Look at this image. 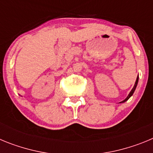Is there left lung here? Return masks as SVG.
Returning <instances> with one entry per match:
<instances>
[{"instance_id": "left-lung-1", "label": "left lung", "mask_w": 153, "mask_h": 153, "mask_svg": "<svg viewBox=\"0 0 153 153\" xmlns=\"http://www.w3.org/2000/svg\"><path fill=\"white\" fill-rule=\"evenodd\" d=\"M138 80H139V77H138V76H137V78H136V83H135V85H134V86H133V88H132V90H131V91H130V93H129V95H128V97H127L126 98L125 100H123L122 102H126V101H127V100H129V99L131 97H132V94H133V93H134L135 90H136V86H137Z\"/></svg>"}]
</instances>
